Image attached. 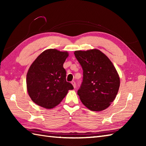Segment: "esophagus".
I'll list each match as a JSON object with an SVG mask.
<instances>
[{"label": "esophagus", "instance_id": "esophagus-1", "mask_svg": "<svg viewBox=\"0 0 146 146\" xmlns=\"http://www.w3.org/2000/svg\"><path fill=\"white\" fill-rule=\"evenodd\" d=\"M71 83H72L73 87H74V88H76V83H75V82L73 81L72 82H71Z\"/></svg>", "mask_w": 146, "mask_h": 146}]
</instances>
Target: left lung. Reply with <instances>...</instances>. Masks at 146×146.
Listing matches in <instances>:
<instances>
[{"label":"left lung","mask_w":146,"mask_h":146,"mask_svg":"<svg viewBox=\"0 0 146 146\" xmlns=\"http://www.w3.org/2000/svg\"><path fill=\"white\" fill-rule=\"evenodd\" d=\"M83 69V82L77 94L83 104L92 111H102L115 98L120 78L113 64L98 49L75 51Z\"/></svg>","instance_id":"left-lung-1"}]
</instances>
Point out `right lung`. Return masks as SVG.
I'll return each mask as SVG.
<instances>
[{
    "label": "right lung",
    "mask_w": 146,
    "mask_h": 146,
    "mask_svg": "<svg viewBox=\"0 0 146 146\" xmlns=\"http://www.w3.org/2000/svg\"><path fill=\"white\" fill-rule=\"evenodd\" d=\"M67 51L49 49L43 51L31 65L27 73V92L37 105L48 109L56 106L73 86L66 80L63 63Z\"/></svg>",
    "instance_id": "right-lung-1"
}]
</instances>
